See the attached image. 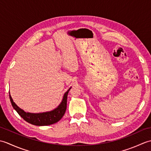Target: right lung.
Returning <instances> with one entry per match:
<instances>
[{
  "instance_id": "obj_1",
  "label": "right lung",
  "mask_w": 151,
  "mask_h": 151,
  "mask_svg": "<svg viewBox=\"0 0 151 151\" xmlns=\"http://www.w3.org/2000/svg\"><path fill=\"white\" fill-rule=\"evenodd\" d=\"M70 88L63 95V97L61 103L56 108L54 109L53 110L47 112H43V113L33 114L29 113V112L24 111L19 106H17L15 102L13 101L9 93V99H10L11 103L13 108L17 112L19 115L26 121L28 123L36 125V126H47V125L57 123L62 118L67 108V95L70 89Z\"/></svg>"
}]
</instances>
